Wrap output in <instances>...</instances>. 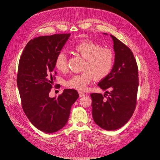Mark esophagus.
Here are the masks:
<instances>
[{
	"label": "esophagus",
	"instance_id": "obj_1",
	"mask_svg": "<svg viewBox=\"0 0 160 160\" xmlns=\"http://www.w3.org/2000/svg\"><path fill=\"white\" fill-rule=\"evenodd\" d=\"M79 97H84L86 95V93L82 92H79Z\"/></svg>",
	"mask_w": 160,
	"mask_h": 160
}]
</instances>
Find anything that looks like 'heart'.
I'll return each mask as SVG.
<instances>
[{
	"label": "heart",
	"instance_id": "heart-1",
	"mask_svg": "<svg viewBox=\"0 0 160 160\" xmlns=\"http://www.w3.org/2000/svg\"><path fill=\"white\" fill-rule=\"evenodd\" d=\"M77 53L85 59L82 72L74 74L65 81V86L80 91H86L88 85L95 79H102L111 72L114 63V53L109 48L103 47L91 41L80 42L74 47ZM55 67L60 72L68 69V56L59 52L55 60Z\"/></svg>",
	"mask_w": 160,
	"mask_h": 160
}]
</instances>
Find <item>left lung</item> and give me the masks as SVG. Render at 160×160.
<instances>
[{
    "instance_id": "obj_1",
    "label": "left lung",
    "mask_w": 160,
    "mask_h": 160,
    "mask_svg": "<svg viewBox=\"0 0 160 160\" xmlns=\"http://www.w3.org/2000/svg\"><path fill=\"white\" fill-rule=\"evenodd\" d=\"M110 36L114 44V65L98 84L108 94L91 95L93 121L107 131L121 128L130 119L136 108L138 87V67L132 52L114 36Z\"/></svg>"
}]
</instances>
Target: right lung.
<instances>
[{"label":"right lung","mask_w":160,"mask_h":160,"mask_svg":"<svg viewBox=\"0 0 160 160\" xmlns=\"http://www.w3.org/2000/svg\"><path fill=\"white\" fill-rule=\"evenodd\" d=\"M70 34L34 38L23 50L18 65L17 86L22 105L30 122L45 133H53L67 123L71 107L79 97L74 89H65L58 98H50L55 60Z\"/></svg>","instance_id":"right-lung-1"}]
</instances>
